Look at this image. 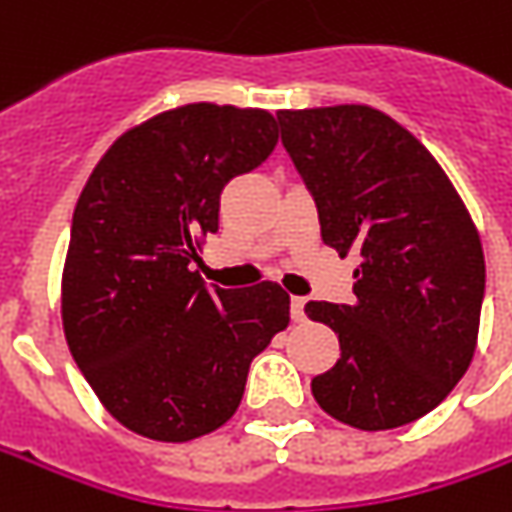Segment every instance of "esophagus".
I'll use <instances>...</instances> for the list:
<instances>
[{
	"instance_id": "34e87169",
	"label": "esophagus",
	"mask_w": 512,
	"mask_h": 512,
	"mask_svg": "<svg viewBox=\"0 0 512 512\" xmlns=\"http://www.w3.org/2000/svg\"><path fill=\"white\" fill-rule=\"evenodd\" d=\"M290 316H293L296 322L305 319V296H290Z\"/></svg>"
}]
</instances>
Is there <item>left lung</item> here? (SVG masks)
Segmentation results:
<instances>
[{"mask_svg": "<svg viewBox=\"0 0 512 512\" xmlns=\"http://www.w3.org/2000/svg\"><path fill=\"white\" fill-rule=\"evenodd\" d=\"M325 245L356 253L353 302H307L342 356L313 379L327 416L393 430L447 399L473 362L484 253L462 196L422 142L367 105L279 110Z\"/></svg>", "mask_w": 512, "mask_h": 512, "instance_id": "1", "label": "left lung"}]
</instances>
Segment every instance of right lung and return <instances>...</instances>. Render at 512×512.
Wrapping results in <instances>:
<instances>
[{
    "instance_id": "right-lung-1",
    "label": "right lung",
    "mask_w": 512,
    "mask_h": 512,
    "mask_svg": "<svg viewBox=\"0 0 512 512\" xmlns=\"http://www.w3.org/2000/svg\"><path fill=\"white\" fill-rule=\"evenodd\" d=\"M279 142L259 108L196 102L122 133L82 190L62 273L70 356L99 402L156 442L199 439L236 413L250 362L290 325L276 282L207 287L190 262L219 230L225 185Z\"/></svg>"
}]
</instances>
